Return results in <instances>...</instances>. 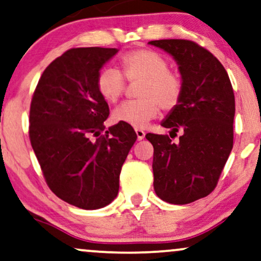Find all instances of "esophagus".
<instances>
[{"label":"esophagus","mask_w":261,"mask_h":261,"mask_svg":"<svg viewBox=\"0 0 261 261\" xmlns=\"http://www.w3.org/2000/svg\"><path fill=\"white\" fill-rule=\"evenodd\" d=\"M135 131H136V135H137V140L138 141H142L144 138V136H146V133H144L142 128H135Z\"/></svg>","instance_id":"obj_1"}]
</instances>
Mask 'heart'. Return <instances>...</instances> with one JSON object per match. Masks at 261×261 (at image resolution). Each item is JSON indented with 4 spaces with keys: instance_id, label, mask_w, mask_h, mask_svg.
I'll list each match as a JSON object with an SVG mask.
<instances>
[{
    "instance_id": "heart-1",
    "label": "heart",
    "mask_w": 261,
    "mask_h": 261,
    "mask_svg": "<svg viewBox=\"0 0 261 261\" xmlns=\"http://www.w3.org/2000/svg\"><path fill=\"white\" fill-rule=\"evenodd\" d=\"M123 74L117 68L106 67L96 79L98 94L108 103H115L123 96L126 83L141 82L137 96L140 100L125 102L113 112V119L130 126L142 128L155 119L160 107L172 111L179 103L183 94V82L179 74L169 70L167 60L150 49H136L121 58Z\"/></svg>"
}]
</instances>
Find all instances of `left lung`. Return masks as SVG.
I'll return each instance as SVG.
<instances>
[{"label":"left lung","mask_w":261,"mask_h":261,"mask_svg":"<svg viewBox=\"0 0 261 261\" xmlns=\"http://www.w3.org/2000/svg\"><path fill=\"white\" fill-rule=\"evenodd\" d=\"M149 44L172 55L183 82L179 103L161 123L171 133L182 131L179 143L167 135H146L154 147V190L169 203H190L212 193L231 153L235 95L224 66L197 43Z\"/></svg>","instance_id":"8db88e82"}]
</instances>
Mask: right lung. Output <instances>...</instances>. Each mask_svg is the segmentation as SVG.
Listing matches in <instances>:
<instances>
[{"label":"right lung","instance_id":"1","mask_svg":"<svg viewBox=\"0 0 261 261\" xmlns=\"http://www.w3.org/2000/svg\"><path fill=\"white\" fill-rule=\"evenodd\" d=\"M115 48H72L45 68L30 107L31 146L50 190L83 210H97L118 195L121 166L137 140L118 123L102 135L110 107L96 79Z\"/></svg>","mask_w":261,"mask_h":261}]
</instances>
